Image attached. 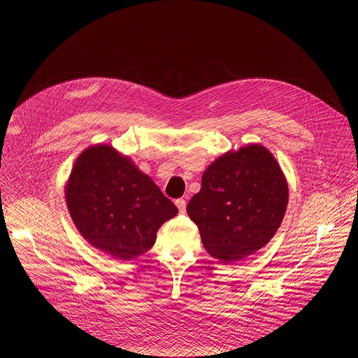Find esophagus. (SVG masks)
I'll list each match as a JSON object with an SVG mask.
<instances>
[{"mask_svg":"<svg viewBox=\"0 0 358 358\" xmlns=\"http://www.w3.org/2000/svg\"><path fill=\"white\" fill-rule=\"evenodd\" d=\"M175 204L178 206V209H179V212H180V213H185V212H186V200L179 199V200H176V201H175Z\"/></svg>","mask_w":358,"mask_h":358,"instance_id":"esophagus-1","label":"esophagus"}]
</instances>
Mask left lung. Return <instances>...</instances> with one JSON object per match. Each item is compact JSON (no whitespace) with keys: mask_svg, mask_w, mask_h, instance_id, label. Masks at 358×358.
I'll return each mask as SVG.
<instances>
[{"mask_svg":"<svg viewBox=\"0 0 358 358\" xmlns=\"http://www.w3.org/2000/svg\"><path fill=\"white\" fill-rule=\"evenodd\" d=\"M288 204V183L260 145L216 158L203 173L201 190L187 204L209 255L238 260L263 248L278 230Z\"/></svg>","mask_w":358,"mask_h":358,"instance_id":"1","label":"left lung"}]
</instances>
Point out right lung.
Listing matches in <instances>:
<instances>
[{
    "label": "right lung",
    "mask_w": 358,
    "mask_h": 358,
    "mask_svg": "<svg viewBox=\"0 0 358 358\" xmlns=\"http://www.w3.org/2000/svg\"><path fill=\"white\" fill-rule=\"evenodd\" d=\"M64 196L81 236L122 260L148 252L161 224L178 213L131 158L106 145L91 146L78 155Z\"/></svg>",
    "instance_id": "obj_1"
}]
</instances>
